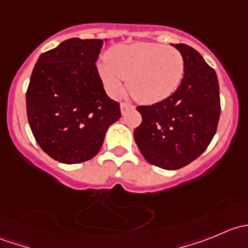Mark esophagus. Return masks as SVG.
Wrapping results in <instances>:
<instances>
[{
    "label": "esophagus",
    "mask_w": 248,
    "mask_h": 248,
    "mask_svg": "<svg viewBox=\"0 0 248 248\" xmlns=\"http://www.w3.org/2000/svg\"><path fill=\"white\" fill-rule=\"evenodd\" d=\"M120 108H121V114L124 115L129 110H134V106H132L131 103H127V102H124V103H121Z\"/></svg>",
    "instance_id": "obj_1"
}]
</instances>
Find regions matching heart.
Here are the masks:
<instances>
[{"instance_id": "heart-1", "label": "heart", "mask_w": 248, "mask_h": 248, "mask_svg": "<svg viewBox=\"0 0 248 248\" xmlns=\"http://www.w3.org/2000/svg\"><path fill=\"white\" fill-rule=\"evenodd\" d=\"M185 72L181 52L172 46L138 42L117 44L98 63V73L107 91L119 97L127 80L129 93L140 103L154 104L171 96Z\"/></svg>"}]
</instances>
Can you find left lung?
Returning a JSON list of instances; mask_svg holds the SVG:
<instances>
[{
  "mask_svg": "<svg viewBox=\"0 0 248 248\" xmlns=\"http://www.w3.org/2000/svg\"><path fill=\"white\" fill-rule=\"evenodd\" d=\"M182 54L185 72L176 91L152 106H139L141 124L134 140L149 163L175 170L198 158L216 133L221 114L216 72L186 44H172Z\"/></svg>",
  "mask_w": 248,
  "mask_h": 248,
  "instance_id": "1",
  "label": "left lung"
}]
</instances>
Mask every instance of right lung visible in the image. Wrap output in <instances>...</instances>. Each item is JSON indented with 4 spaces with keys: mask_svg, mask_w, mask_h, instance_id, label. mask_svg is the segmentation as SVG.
Here are the masks:
<instances>
[{
    "mask_svg": "<svg viewBox=\"0 0 248 248\" xmlns=\"http://www.w3.org/2000/svg\"><path fill=\"white\" fill-rule=\"evenodd\" d=\"M104 41L71 38L39 56L26 92L37 144L55 161L77 164L98 154L107 129L121 117L106 93L96 62Z\"/></svg>",
    "mask_w": 248,
    "mask_h": 248,
    "instance_id": "obj_1",
    "label": "right lung"
}]
</instances>
